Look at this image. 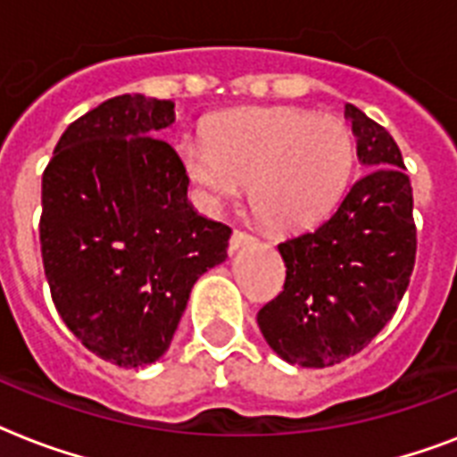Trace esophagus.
<instances>
[{
  "mask_svg": "<svg viewBox=\"0 0 457 457\" xmlns=\"http://www.w3.org/2000/svg\"><path fill=\"white\" fill-rule=\"evenodd\" d=\"M249 244H253V237L242 232V229H235L232 237H229V251H239L242 246H249Z\"/></svg>",
  "mask_w": 457,
  "mask_h": 457,
  "instance_id": "obj_1",
  "label": "esophagus"
}]
</instances>
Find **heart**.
Returning a JSON list of instances; mask_svg holds the SVG:
<instances>
[{"instance_id": "1", "label": "heart", "mask_w": 457, "mask_h": 457, "mask_svg": "<svg viewBox=\"0 0 457 457\" xmlns=\"http://www.w3.org/2000/svg\"><path fill=\"white\" fill-rule=\"evenodd\" d=\"M179 156L211 206L251 185V206L275 229L311 228L334 211L355 165V139L337 118L301 109H242L215 120L211 139L187 135Z\"/></svg>"}]
</instances>
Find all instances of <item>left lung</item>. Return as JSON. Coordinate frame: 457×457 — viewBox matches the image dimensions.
Wrapping results in <instances>:
<instances>
[{"mask_svg":"<svg viewBox=\"0 0 457 457\" xmlns=\"http://www.w3.org/2000/svg\"><path fill=\"white\" fill-rule=\"evenodd\" d=\"M346 118L370 170L320 228L279 244L285 292L258 311L268 346L301 368H329L368 346L394 318L415 265L418 229L401 149L353 104Z\"/></svg>","mask_w":457,"mask_h":457,"instance_id":"1","label":"left lung"}]
</instances>
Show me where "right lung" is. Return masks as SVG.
<instances>
[{"mask_svg":"<svg viewBox=\"0 0 457 457\" xmlns=\"http://www.w3.org/2000/svg\"><path fill=\"white\" fill-rule=\"evenodd\" d=\"M175 104L113 96L61 135L42 175L39 244L61 320L104 361L145 368L168 351L194 282L228 258L232 229L187 201L161 130Z\"/></svg>","mask_w":457,"mask_h":457,"instance_id":"right-lung-1","label":"right lung"}]
</instances>
